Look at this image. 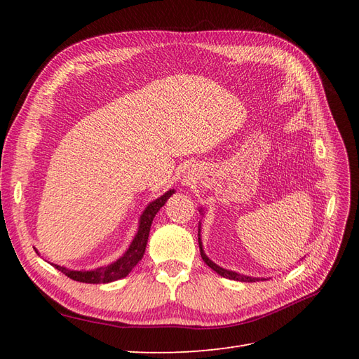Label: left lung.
<instances>
[{"label":"left lung","instance_id":"8db88e82","mask_svg":"<svg viewBox=\"0 0 359 359\" xmlns=\"http://www.w3.org/2000/svg\"><path fill=\"white\" fill-rule=\"evenodd\" d=\"M199 248H201V256H202V259H203V262H205L206 265H208L211 269H214L217 274H220L222 277L231 278V280H236V281H245V283H252V281L264 280V278H253V277L241 276V274H238V273H233V271H227V269H224V268H220L219 265H215V264L212 262V260H210V259H208V256L205 255L203 248H202V241H201V238H199Z\"/></svg>","mask_w":359,"mask_h":359}]
</instances>
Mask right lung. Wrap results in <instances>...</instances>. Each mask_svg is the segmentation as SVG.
<instances>
[{
    "label": "right lung",
    "mask_w": 359,
    "mask_h": 359,
    "mask_svg": "<svg viewBox=\"0 0 359 359\" xmlns=\"http://www.w3.org/2000/svg\"><path fill=\"white\" fill-rule=\"evenodd\" d=\"M173 190H169L168 193L163 194L161 198L156 199L154 202H151L144 214L140 215L139 220V229L135 236L133 243L130 244L128 250L123 257H119L115 260L114 264L103 266V268H97L93 271H72L60 265H53L58 271H61L62 274H66L74 281H81V283H90V285H100V283H111V281L124 278L130 271H132L137 264L139 260L144 257L145 253V247L148 243V235L151 229V223H153V219L158 210L163 205L166 203V201L172 196Z\"/></svg>",
    "instance_id": "obj_1"
}]
</instances>
